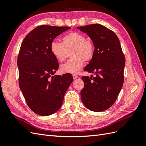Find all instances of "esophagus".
I'll return each mask as SVG.
<instances>
[{
	"mask_svg": "<svg viewBox=\"0 0 146 146\" xmlns=\"http://www.w3.org/2000/svg\"><path fill=\"white\" fill-rule=\"evenodd\" d=\"M72 77H73V78L74 79V80H75V79H77L78 78V76H76V75H75V74L72 75Z\"/></svg>",
	"mask_w": 146,
	"mask_h": 146,
	"instance_id": "esophagus-1",
	"label": "esophagus"
}]
</instances>
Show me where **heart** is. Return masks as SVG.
I'll return each instance as SVG.
<instances>
[{
    "instance_id": "b5f03b06",
    "label": "heart",
    "mask_w": 146,
    "mask_h": 146,
    "mask_svg": "<svg viewBox=\"0 0 146 146\" xmlns=\"http://www.w3.org/2000/svg\"><path fill=\"white\" fill-rule=\"evenodd\" d=\"M73 50V58L61 66L63 73L77 74L85 64V60H89L93 56L94 47L92 42L86 40L83 35L77 32L70 33L63 38V43L57 40L50 44L52 54L60 62L68 58L69 52Z\"/></svg>"
}]
</instances>
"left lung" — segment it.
<instances>
[{"instance_id":"obj_1","label":"left lung","mask_w":146,"mask_h":146,"mask_svg":"<svg viewBox=\"0 0 146 146\" xmlns=\"http://www.w3.org/2000/svg\"><path fill=\"white\" fill-rule=\"evenodd\" d=\"M77 29L87 34L94 47L93 56L84 70L96 76L82 77L85 83L80 92L82 102L91 111H103L115 102L122 89L125 56L118 37L111 30L98 24Z\"/></svg>"}]
</instances>
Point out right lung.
<instances>
[{"mask_svg":"<svg viewBox=\"0 0 146 146\" xmlns=\"http://www.w3.org/2000/svg\"><path fill=\"white\" fill-rule=\"evenodd\" d=\"M70 29L39 26L21 44L17 58L19 87L29 108L38 115L49 116L58 111L73 81L70 74L54 76L59 64L50 51L52 41Z\"/></svg>","mask_w":146,"mask_h":146,"instance_id":"1","label":"right lung"}]
</instances>
